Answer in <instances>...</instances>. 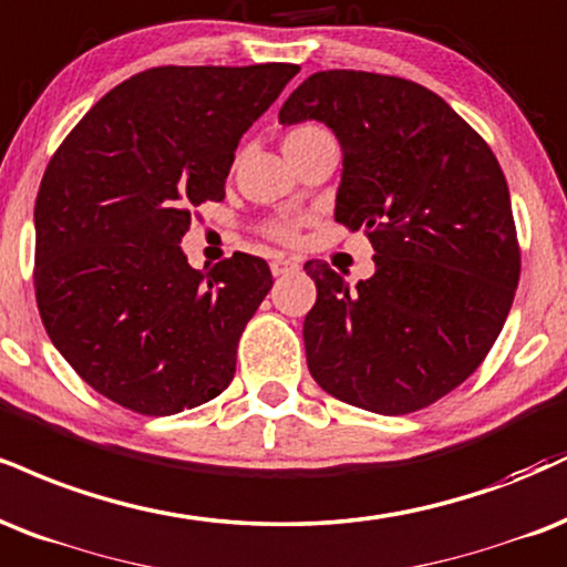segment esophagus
<instances>
[{
	"mask_svg": "<svg viewBox=\"0 0 567 567\" xmlns=\"http://www.w3.org/2000/svg\"><path fill=\"white\" fill-rule=\"evenodd\" d=\"M269 266H271V275H275V277H285V275H292V271L298 269V261H296V258L277 256L275 261H271Z\"/></svg>",
	"mask_w": 567,
	"mask_h": 567,
	"instance_id": "esophagus-1",
	"label": "esophagus"
}]
</instances>
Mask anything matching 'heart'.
Segmentation results:
<instances>
[{
	"instance_id": "b5f03b06",
	"label": "heart",
	"mask_w": 567,
	"mask_h": 567,
	"mask_svg": "<svg viewBox=\"0 0 567 567\" xmlns=\"http://www.w3.org/2000/svg\"><path fill=\"white\" fill-rule=\"evenodd\" d=\"M319 140H330L327 128H322L319 124H298V126H292L288 134H285V153H288V158H292V155H298L301 150H306ZM303 224H306L303 216L271 218V221L261 224V235H266L269 240H277V243H292L298 237V231H301Z\"/></svg>"
}]
</instances>
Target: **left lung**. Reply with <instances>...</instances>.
Returning <instances> with one entry per match:
<instances>
[{"label": "left lung", "mask_w": 567, "mask_h": 567, "mask_svg": "<svg viewBox=\"0 0 567 567\" xmlns=\"http://www.w3.org/2000/svg\"><path fill=\"white\" fill-rule=\"evenodd\" d=\"M317 118L343 147L336 221L364 229L378 271L357 290L306 261L311 378L378 414L435 404L481 367L520 282L507 179L486 140L431 89L367 71H319L279 121Z\"/></svg>", "instance_id": "obj_1"}]
</instances>
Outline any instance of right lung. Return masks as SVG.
I'll return each instance as SVG.
<instances>
[{
    "label": "right lung",
    "mask_w": 567,
    "mask_h": 567,
    "mask_svg": "<svg viewBox=\"0 0 567 567\" xmlns=\"http://www.w3.org/2000/svg\"><path fill=\"white\" fill-rule=\"evenodd\" d=\"M301 71L163 65L102 97L54 150L33 208V290L54 349L86 385L147 417L216 399L235 378L269 264L208 271L179 243L224 200L237 142Z\"/></svg>",
    "instance_id": "obj_1"
}]
</instances>
